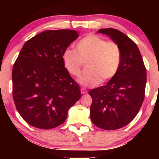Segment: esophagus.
<instances>
[{
    "instance_id": "obj_1",
    "label": "esophagus",
    "mask_w": 159,
    "mask_h": 159,
    "mask_svg": "<svg viewBox=\"0 0 159 159\" xmlns=\"http://www.w3.org/2000/svg\"><path fill=\"white\" fill-rule=\"evenodd\" d=\"M81 94H86L87 93V91L84 88H81Z\"/></svg>"
}]
</instances>
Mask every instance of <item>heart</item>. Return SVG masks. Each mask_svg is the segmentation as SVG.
I'll list each match as a JSON object with an SVG mask.
<instances>
[{
	"instance_id": "obj_1",
	"label": "heart",
	"mask_w": 159,
	"mask_h": 159,
	"mask_svg": "<svg viewBox=\"0 0 159 159\" xmlns=\"http://www.w3.org/2000/svg\"><path fill=\"white\" fill-rule=\"evenodd\" d=\"M76 51L66 49L63 61L69 73L73 76L80 74L87 63V69L78 78L85 87H94L114 78L119 70L122 60L120 45L114 41H107L97 35H88L76 44Z\"/></svg>"
}]
</instances>
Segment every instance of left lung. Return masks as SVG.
I'll return each mask as SVG.
<instances>
[{"instance_id":"left-lung-1","label":"left lung","mask_w":159,"mask_h":159,"mask_svg":"<svg viewBox=\"0 0 159 159\" xmlns=\"http://www.w3.org/2000/svg\"><path fill=\"white\" fill-rule=\"evenodd\" d=\"M120 45L122 60L119 70L105 85L89 92L93 99L90 119L105 130L125 126L138 114L144 96L147 72L138 46L129 37L114 28L100 29Z\"/></svg>"}]
</instances>
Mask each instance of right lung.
<instances>
[{
    "mask_svg": "<svg viewBox=\"0 0 159 159\" xmlns=\"http://www.w3.org/2000/svg\"><path fill=\"white\" fill-rule=\"evenodd\" d=\"M78 36L73 30H45L23 45L12 68V96L29 125L42 129L61 125L81 98L79 86L63 61V53Z\"/></svg>",
    "mask_w": 159,
    "mask_h": 159,
    "instance_id": "obj_1",
    "label": "right lung"
}]
</instances>
